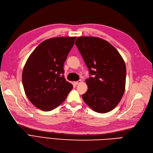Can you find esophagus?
<instances>
[{
  "mask_svg": "<svg viewBox=\"0 0 153 153\" xmlns=\"http://www.w3.org/2000/svg\"><path fill=\"white\" fill-rule=\"evenodd\" d=\"M81 82H82V81H81V80H79V81H78L74 82V84L75 85H79V84H80Z\"/></svg>",
  "mask_w": 153,
  "mask_h": 153,
  "instance_id": "obj_1",
  "label": "esophagus"
}]
</instances>
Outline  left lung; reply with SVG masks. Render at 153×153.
Returning <instances> with one entry per match:
<instances>
[{
	"mask_svg": "<svg viewBox=\"0 0 153 153\" xmlns=\"http://www.w3.org/2000/svg\"><path fill=\"white\" fill-rule=\"evenodd\" d=\"M89 68L88 91L82 99L92 110L106 113L114 109L125 91V63L116 49L104 39L83 36L75 41Z\"/></svg>",
	"mask_w": 153,
	"mask_h": 153,
	"instance_id": "8db88e82",
	"label": "left lung"
}]
</instances>
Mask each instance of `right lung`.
I'll use <instances>...</instances> for the list:
<instances>
[{
	"instance_id": "1",
	"label": "right lung",
	"mask_w": 153,
	"mask_h": 153,
	"mask_svg": "<svg viewBox=\"0 0 153 153\" xmlns=\"http://www.w3.org/2000/svg\"><path fill=\"white\" fill-rule=\"evenodd\" d=\"M76 37H53L42 42L28 58L22 82L28 100L38 109L50 111L62 103L73 86L66 81L63 63Z\"/></svg>"
}]
</instances>
